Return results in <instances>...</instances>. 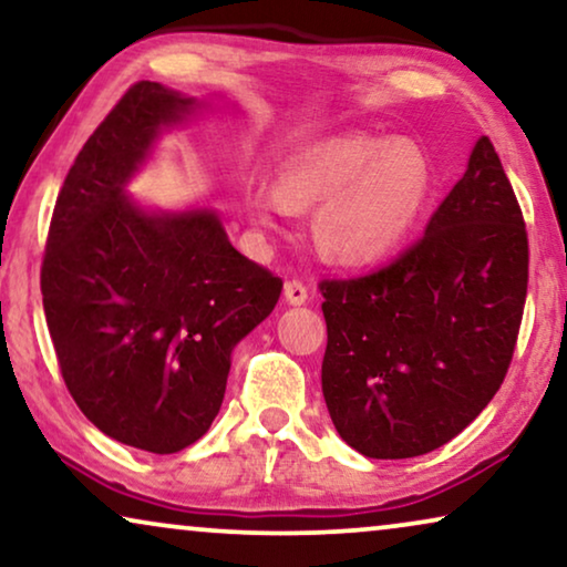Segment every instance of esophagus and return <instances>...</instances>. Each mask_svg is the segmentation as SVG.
I'll return each mask as SVG.
<instances>
[{
	"label": "esophagus",
	"mask_w": 567,
	"mask_h": 567,
	"mask_svg": "<svg viewBox=\"0 0 567 567\" xmlns=\"http://www.w3.org/2000/svg\"><path fill=\"white\" fill-rule=\"evenodd\" d=\"M284 297H286V301H289V305L299 307V305H305V301L309 299V291H307V286L301 284V281H289V284L284 286Z\"/></svg>",
	"instance_id": "obj_1"
}]
</instances>
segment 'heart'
Returning a JSON list of instances; mask_svg holds the SVG:
<instances>
[{"instance_id": "obj_1", "label": "heart", "mask_w": 567, "mask_h": 567, "mask_svg": "<svg viewBox=\"0 0 567 567\" xmlns=\"http://www.w3.org/2000/svg\"><path fill=\"white\" fill-rule=\"evenodd\" d=\"M431 185V162L410 138L343 134L286 159L276 188L250 193V214L260 229H281L291 212L320 203L317 250L340 266H371L413 235Z\"/></svg>"}]
</instances>
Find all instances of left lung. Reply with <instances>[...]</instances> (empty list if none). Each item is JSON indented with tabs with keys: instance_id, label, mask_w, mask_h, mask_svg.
<instances>
[{
	"instance_id": "obj_1",
	"label": "left lung",
	"mask_w": 567,
	"mask_h": 567,
	"mask_svg": "<svg viewBox=\"0 0 567 567\" xmlns=\"http://www.w3.org/2000/svg\"><path fill=\"white\" fill-rule=\"evenodd\" d=\"M529 243L491 138L390 266L320 284L322 394L340 439L371 460L429 454L501 390L522 324Z\"/></svg>"
}]
</instances>
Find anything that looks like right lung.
Returning a JSON list of instances; mask_svg holds the SVG:
<instances>
[{
	"instance_id": "right-lung-1",
	"label": "right lung",
	"mask_w": 567,
	"mask_h": 567,
	"mask_svg": "<svg viewBox=\"0 0 567 567\" xmlns=\"http://www.w3.org/2000/svg\"><path fill=\"white\" fill-rule=\"evenodd\" d=\"M196 105L159 82L128 87L69 169L41 268L69 394L105 436L152 454L208 431L231 351L284 289L212 208L144 212L126 193L162 128Z\"/></svg>"
}]
</instances>
